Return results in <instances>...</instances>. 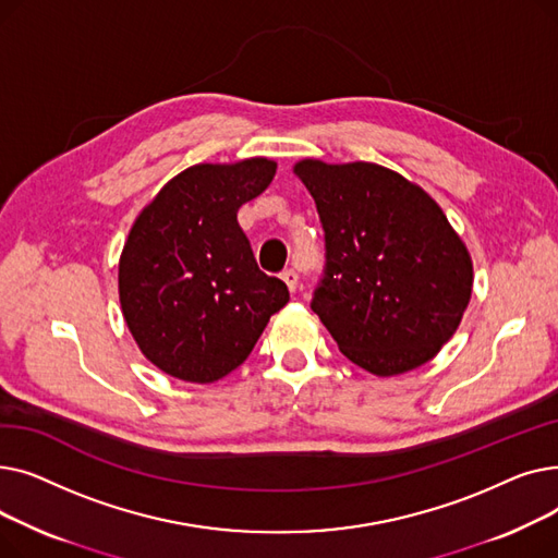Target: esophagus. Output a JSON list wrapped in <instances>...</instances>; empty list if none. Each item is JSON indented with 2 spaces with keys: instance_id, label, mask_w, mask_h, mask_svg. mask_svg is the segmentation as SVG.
<instances>
[{
  "instance_id": "obj_1",
  "label": "esophagus",
  "mask_w": 558,
  "mask_h": 558,
  "mask_svg": "<svg viewBox=\"0 0 558 558\" xmlns=\"http://www.w3.org/2000/svg\"><path fill=\"white\" fill-rule=\"evenodd\" d=\"M280 278L284 280V284L289 287V291H296V287H299V269H294V267H289V269H284L282 274H280Z\"/></svg>"
}]
</instances>
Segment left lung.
<instances>
[{"label":"left lung","mask_w":558,"mask_h":558,"mask_svg":"<svg viewBox=\"0 0 558 558\" xmlns=\"http://www.w3.org/2000/svg\"><path fill=\"white\" fill-rule=\"evenodd\" d=\"M294 173L324 226L326 267L310 307L373 375L429 362L471 301L473 262L418 185L373 162L303 160Z\"/></svg>","instance_id":"1"}]
</instances>
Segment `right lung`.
<instances>
[{
    "instance_id": "right-lung-1",
    "label": "right lung",
    "mask_w": 558,
    "mask_h": 558,
    "mask_svg": "<svg viewBox=\"0 0 558 558\" xmlns=\"http://www.w3.org/2000/svg\"><path fill=\"white\" fill-rule=\"evenodd\" d=\"M276 162L194 165L135 219L120 259V303L146 360L185 383L238 368L289 301L259 271L238 210L269 187Z\"/></svg>"
}]
</instances>
